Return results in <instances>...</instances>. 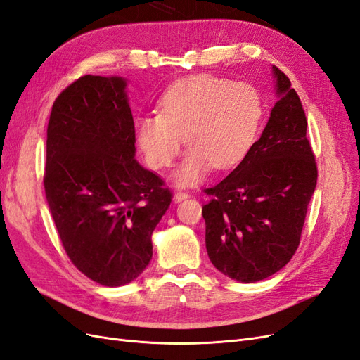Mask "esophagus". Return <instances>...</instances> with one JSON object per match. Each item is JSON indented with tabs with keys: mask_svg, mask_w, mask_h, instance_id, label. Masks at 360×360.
<instances>
[{
	"mask_svg": "<svg viewBox=\"0 0 360 360\" xmlns=\"http://www.w3.org/2000/svg\"><path fill=\"white\" fill-rule=\"evenodd\" d=\"M191 197V195L188 192H177L176 195H174V201L176 202H181L184 200H188Z\"/></svg>",
	"mask_w": 360,
	"mask_h": 360,
	"instance_id": "34e87169",
	"label": "esophagus"
}]
</instances>
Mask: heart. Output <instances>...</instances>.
I'll list each match as a JSON object with an SVG mask.
<instances>
[{
    "label": "heart",
    "instance_id": "b5f03b06",
    "mask_svg": "<svg viewBox=\"0 0 360 360\" xmlns=\"http://www.w3.org/2000/svg\"><path fill=\"white\" fill-rule=\"evenodd\" d=\"M264 118L261 93L248 82L198 75L172 84L162 94L159 112L135 118L134 136L147 165L169 167L183 144L189 147L174 181L200 183L213 167L230 169L252 148Z\"/></svg>",
    "mask_w": 360,
    "mask_h": 360
}]
</instances>
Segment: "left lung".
Returning a JSON list of instances; mask_svg holds the SVG:
<instances>
[{
  "instance_id": "obj_1",
  "label": "left lung",
  "mask_w": 360,
  "mask_h": 360,
  "mask_svg": "<svg viewBox=\"0 0 360 360\" xmlns=\"http://www.w3.org/2000/svg\"><path fill=\"white\" fill-rule=\"evenodd\" d=\"M278 101L246 158L202 207L212 264L238 282H257L296 252L308 204L317 186L307 115L285 73L271 66Z\"/></svg>"
}]
</instances>
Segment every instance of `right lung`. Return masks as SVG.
I'll use <instances>...</instances> for the list:
<instances>
[{
  "mask_svg": "<svg viewBox=\"0 0 360 360\" xmlns=\"http://www.w3.org/2000/svg\"><path fill=\"white\" fill-rule=\"evenodd\" d=\"M123 76L85 75L53 102L45 193L72 263L105 287L135 281L153 255L151 234L171 192L135 159Z\"/></svg>",
  "mask_w": 360,
  "mask_h": 360,
  "instance_id": "add662e5",
  "label": "right lung"
}]
</instances>
